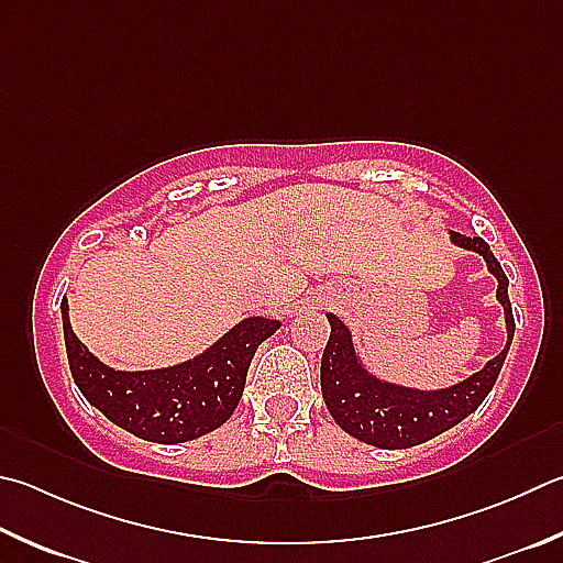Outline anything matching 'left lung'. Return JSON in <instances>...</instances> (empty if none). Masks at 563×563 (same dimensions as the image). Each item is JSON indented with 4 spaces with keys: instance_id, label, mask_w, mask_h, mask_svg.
<instances>
[{
    "instance_id": "1",
    "label": "left lung",
    "mask_w": 563,
    "mask_h": 563,
    "mask_svg": "<svg viewBox=\"0 0 563 563\" xmlns=\"http://www.w3.org/2000/svg\"><path fill=\"white\" fill-rule=\"evenodd\" d=\"M451 239L455 246L483 255L489 273L497 278V298L505 305L507 317V346L493 362H487L485 369H479L470 379L443 388V391L426 394L384 384L374 379L372 374H366L354 354L350 330L334 314H327L332 332L322 352V398L336 426L350 435L360 438L362 443L384 448V451H401V448L431 441V438L441 435L473 413L485 401V396L493 391L499 369H503L515 336L512 302H509L507 295L509 280L503 265H499L483 239L460 236V233H451Z\"/></svg>"
}]
</instances>
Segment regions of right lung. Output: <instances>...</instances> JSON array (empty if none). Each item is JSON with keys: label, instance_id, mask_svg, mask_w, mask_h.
<instances>
[{"label": "right lung", "instance_id": "1", "mask_svg": "<svg viewBox=\"0 0 563 563\" xmlns=\"http://www.w3.org/2000/svg\"><path fill=\"white\" fill-rule=\"evenodd\" d=\"M68 366L98 411L132 435L152 443H184L229 421L241 401L255 350L280 322L249 317L191 362L155 372H112L70 330L60 300Z\"/></svg>", "mask_w": 563, "mask_h": 563}]
</instances>
